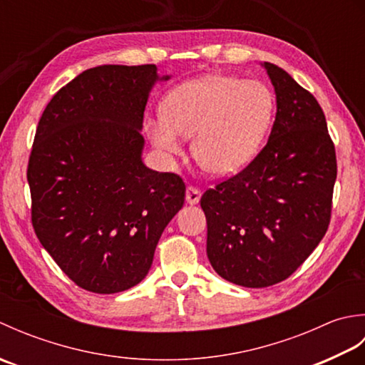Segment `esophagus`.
Here are the masks:
<instances>
[{
  "instance_id": "1",
  "label": "esophagus",
  "mask_w": 365,
  "mask_h": 365,
  "mask_svg": "<svg viewBox=\"0 0 365 365\" xmlns=\"http://www.w3.org/2000/svg\"><path fill=\"white\" fill-rule=\"evenodd\" d=\"M200 199V191L196 187H188L187 188V202L190 205H195L199 202Z\"/></svg>"
}]
</instances>
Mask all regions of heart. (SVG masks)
Wrapping results in <instances>:
<instances>
[{"mask_svg":"<svg viewBox=\"0 0 365 365\" xmlns=\"http://www.w3.org/2000/svg\"><path fill=\"white\" fill-rule=\"evenodd\" d=\"M276 97L260 80L208 75L175 88L144 128L169 155L180 150V136H192L191 152L208 174L224 175L251 161L273 123Z\"/></svg>","mask_w":365,"mask_h":365,"instance_id":"1","label":"heart"}]
</instances>
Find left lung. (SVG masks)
I'll return each mask as SVG.
<instances>
[{
    "label": "left lung",
    "mask_w": 365,
    "mask_h": 365,
    "mask_svg": "<svg viewBox=\"0 0 365 365\" xmlns=\"http://www.w3.org/2000/svg\"><path fill=\"white\" fill-rule=\"evenodd\" d=\"M263 67L277 103L268 143L200 199L213 269L250 289L284 281L319 246L337 177L334 143L319 102L284 68Z\"/></svg>",
    "instance_id": "8db88e82"
}]
</instances>
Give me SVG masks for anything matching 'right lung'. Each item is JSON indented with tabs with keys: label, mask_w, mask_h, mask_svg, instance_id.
<instances>
[{
	"label": "right lung",
	"mask_w": 365,
	"mask_h": 365,
	"mask_svg": "<svg viewBox=\"0 0 365 365\" xmlns=\"http://www.w3.org/2000/svg\"><path fill=\"white\" fill-rule=\"evenodd\" d=\"M157 66H98L46 105L28 161L31 221L58 267L110 294L149 273L155 247L185 202V183L143 158L141 135Z\"/></svg>",
	"instance_id": "1"
}]
</instances>
